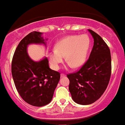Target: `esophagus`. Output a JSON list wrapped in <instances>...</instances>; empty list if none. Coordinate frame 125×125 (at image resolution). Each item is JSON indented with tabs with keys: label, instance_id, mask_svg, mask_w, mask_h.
Masks as SVG:
<instances>
[{
	"label": "esophagus",
	"instance_id": "obj_1",
	"mask_svg": "<svg viewBox=\"0 0 125 125\" xmlns=\"http://www.w3.org/2000/svg\"><path fill=\"white\" fill-rule=\"evenodd\" d=\"M66 76V74H64V73L61 74V77H63V76Z\"/></svg>",
	"mask_w": 125,
	"mask_h": 125
}]
</instances>
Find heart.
Segmentation results:
<instances>
[{"instance_id": "heart-1", "label": "heart", "mask_w": 125, "mask_h": 125, "mask_svg": "<svg viewBox=\"0 0 125 125\" xmlns=\"http://www.w3.org/2000/svg\"><path fill=\"white\" fill-rule=\"evenodd\" d=\"M91 45V39L87 34L68 36L59 41L49 54V60L54 69H59L60 64L65 62L71 68L76 69L85 62Z\"/></svg>"}]
</instances>
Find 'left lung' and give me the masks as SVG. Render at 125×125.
I'll list each match as a JSON object with an SVG mask.
<instances>
[{
    "instance_id": "1",
    "label": "left lung",
    "mask_w": 125,
    "mask_h": 125,
    "mask_svg": "<svg viewBox=\"0 0 125 125\" xmlns=\"http://www.w3.org/2000/svg\"><path fill=\"white\" fill-rule=\"evenodd\" d=\"M94 45L89 59L78 71L67 74L72 99L80 104H90L102 96L111 74V56L109 46L95 32L89 29Z\"/></svg>"
}]
</instances>
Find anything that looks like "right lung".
Instances as JSON below:
<instances>
[{"instance_id": "right-lung-1", "label": "right lung", "mask_w": 125, "mask_h": 125, "mask_svg": "<svg viewBox=\"0 0 125 125\" xmlns=\"http://www.w3.org/2000/svg\"><path fill=\"white\" fill-rule=\"evenodd\" d=\"M42 33L33 31L21 40L14 52L11 71L17 91L26 103L42 106L51 101L61 74L49 68V61H32L27 53L30 44H44Z\"/></svg>"}]
</instances>
